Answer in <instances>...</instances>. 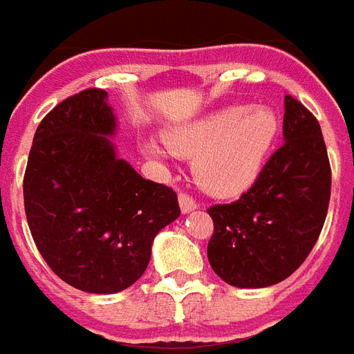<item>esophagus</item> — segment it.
I'll use <instances>...</instances> for the list:
<instances>
[{
  "instance_id": "34e87169",
  "label": "esophagus",
  "mask_w": 354,
  "mask_h": 354,
  "mask_svg": "<svg viewBox=\"0 0 354 354\" xmlns=\"http://www.w3.org/2000/svg\"><path fill=\"white\" fill-rule=\"evenodd\" d=\"M178 203H180V208H182V212H184V214H187V212H192V210H195V208L199 207V205H197V201L193 199L192 195H187V193H180Z\"/></svg>"
}]
</instances>
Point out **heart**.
<instances>
[{
  "label": "heart",
  "mask_w": 354,
  "mask_h": 354,
  "mask_svg": "<svg viewBox=\"0 0 354 354\" xmlns=\"http://www.w3.org/2000/svg\"><path fill=\"white\" fill-rule=\"evenodd\" d=\"M281 123L269 108L225 106L165 134L176 155L193 159L197 184L214 195H237L256 182ZM144 151L162 159L165 149L146 142Z\"/></svg>",
  "instance_id": "b5f03b06"
}]
</instances>
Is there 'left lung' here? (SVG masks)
<instances>
[{
  "label": "left lung",
  "mask_w": 354,
  "mask_h": 354,
  "mask_svg": "<svg viewBox=\"0 0 354 354\" xmlns=\"http://www.w3.org/2000/svg\"><path fill=\"white\" fill-rule=\"evenodd\" d=\"M282 144L254 185L208 214L214 233L208 261L237 288H266L301 266L326 220L332 170L319 121L301 102L284 96Z\"/></svg>",
  "instance_id": "obj_1"
}]
</instances>
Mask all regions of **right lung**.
Segmentation results:
<instances>
[{"instance_id": "right-lung-1", "label": "right lung", "mask_w": 354, "mask_h": 354, "mask_svg": "<svg viewBox=\"0 0 354 354\" xmlns=\"http://www.w3.org/2000/svg\"><path fill=\"white\" fill-rule=\"evenodd\" d=\"M108 93L87 88L43 117L24 174L37 250L70 286L115 294L146 271L155 235L180 216L176 193L119 159Z\"/></svg>"}]
</instances>
